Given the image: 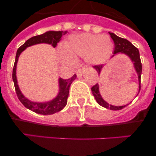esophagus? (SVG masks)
Returning <instances> with one entry per match:
<instances>
[{
	"label": "esophagus",
	"instance_id": "34e87169",
	"mask_svg": "<svg viewBox=\"0 0 156 156\" xmlns=\"http://www.w3.org/2000/svg\"><path fill=\"white\" fill-rule=\"evenodd\" d=\"M82 74H83V69H78V70L76 71V75L78 78H80V77L82 76Z\"/></svg>",
	"mask_w": 156,
	"mask_h": 156
}]
</instances>
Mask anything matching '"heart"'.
Here are the masks:
<instances>
[{
  "mask_svg": "<svg viewBox=\"0 0 156 156\" xmlns=\"http://www.w3.org/2000/svg\"><path fill=\"white\" fill-rule=\"evenodd\" d=\"M64 48L60 50L62 61L72 62L81 56L87 63L96 66L104 63L110 57L113 43L107 35L84 33L71 36Z\"/></svg>",
  "mask_w": 156,
  "mask_h": 156,
  "instance_id": "obj_1",
  "label": "heart"
}]
</instances>
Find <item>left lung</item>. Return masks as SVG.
Instances as JSON below:
<instances>
[{
  "label": "left lung",
  "instance_id": "left-lung-1",
  "mask_svg": "<svg viewBox=\"0 0 156 156\" xmlns=\"http://www.w3.org/2000/svg\"><path fill=\"white\" fill-rule=\"evenodd\" d=\"M109 33L110 36H111V37L112 38L113 41L115 43V50L113 52V56L112 57H114L115 55L119 54V53H122V54H125L128 56L130 59V60H131V62H133V67H134L135 71H136V75H137L138 82H139V91H138V94H139L140 90V79L141 74H142V64H141L139 50H138V49L136 47L133 46L129 41H127V39L119 37L116 34H115L114 33ZM94 68L97 71L99 75H100V72H101L102 69L103 68V65L94 66ZM91 91H92L93 95H94V98L97 100L98 104L104 108H109L111 110H120L128 105L127 104L125 105V106H113V105L108 103L102 97L101 94L100 93V85L98 84H95V85L91 87Z\"/></svg>",
  "mask_w": 156,
  "mask_h": 156
}]
</instances>
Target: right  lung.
Segmentation results:
<instances>
[{"label": "right lung", "instance_id": "obj_1", "mask_svg": "<svg viewBox=\"0 0 156 156\" xmlns=\"http://www.w3.org/2000/svg\"><path fill=\"white\" fill-rule=\"evenodd\" d=\"M67 32H68L67 31H48L44 34L34 36V37L29 38L17 50L15 63H14L13 69H12V81H13L14 86H15L16 93L19 100L23 103L25 107L37 113V114L48 115H52L58 112L65 107L67 104L69 87H70L72 81L75 80L77 75L75 74L72 78H69V79H62V78H59V92H58L56 97L53 98V100H50V101L43 102V103L31 101L23 95V93L20 90V87H19L18 82H17L16 66L19 57H20V54L23 50L34 44H50L53 48H55L58 42L60 41L62 36L66 34Z\"/></svg>", "mask_w": 156, "mask_h": 156}]
</instances>
